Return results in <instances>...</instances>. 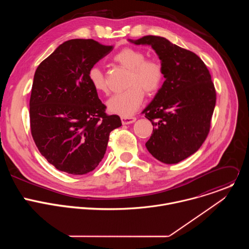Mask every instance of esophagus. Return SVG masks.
<instances>
[{
    "label": "esophagus",
    "mask_w": 249,
    "mask_h": 249,
    "mask_svg": "<svg viewBox=\"0 0 249 249\" xmlns=\"http://www.w3.org/2000/svg\"><path fill=\"white\" fill-rule=\"evenodd\" d=\"M121 121H122L123 125L131 124L136 121V117H121Z\"/></svg>",
    "instance_id": "34e87169"
}]
</instances>
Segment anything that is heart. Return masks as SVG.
<instances>
[{
	"label": "heart",
	"mask_w": 249,
	"mask_h": 249,
	"mask_svg": "<svg viewBox=\"0 0 249 249\" xmlns=\"http://www.w3.org/2000/svg\"><path fill=\"white\" fill-rule=\"evenodd\" d=\"M112 60L120 67L129 70L126 80L128 89L113 95L107 101V108L113 114L130 117L143 103L144 91L148 95H154L160 89L164 80V70L160 61L146 58L143 51L132 47L123 48L113 56ZM88 78L95 91L108 92L107 81L100 68L91 67Z\"/></svg>",
	"instance_id": "obj_1"
}]
</instances>
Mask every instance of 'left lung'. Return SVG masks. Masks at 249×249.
<instances>
[{
    "instance_id": "8db88e82",
    "label": "left lung",
    "mask_w": 249,
    "mask_h": 249,
    "mask_svg": "<svg viewBox=\"0 0 249 249\" xmlns=\"http://www.w3.org/2000/svg\"><path fill=\"white\" fill-rule=\"evenodd\" d=\"M130 41L151 45L164 70L162 87L143 111L154 126L146 147L158 160L177 163L196 153L210 132L214 83L205 63L187 49L155 35Z\"/></svg>"
}]
</instances>
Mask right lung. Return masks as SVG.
I'll return each mask as SVG.
<instances>
[{
  "mask_svg": "<svg viewBox=\"0 0 249 249\" xmlns=\"http://www.w3.org/2000/svg\"><path fill=\"white\" fill-rule=\"evenodd\" d=\"M112 45L93 39L61 44L35 71L29 100L30 130L40 154L58 170L83 175L104 157L109 134L122 125L108 115L88 74Z\"/></svg>",
  "mask_w": 249,
  "mask_h": 249,
  "instance_id": "1",
  "label": "right lung"
}]
</instances>
